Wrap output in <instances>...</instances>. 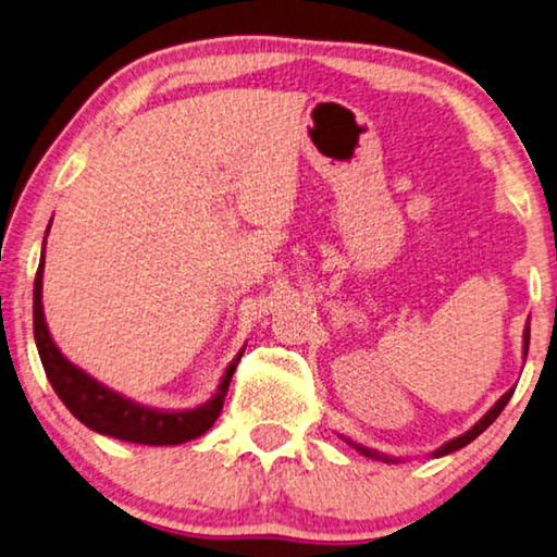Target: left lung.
Masks as SVG:
<instances>
[{
	"label": "left lung",
	"mask_w": 557,
	"mask_h": 557,
	"mask_svg": "<svg viewBox=\"0 0 557 557\" xmlns=\"http://www.w3.org/2000/svg\"><path fill=\"white\" fill-rule=\"evenodd\" d=\"M528 343H531V325H525V331H523V360H525V355H528ZM510 395H513V387H510L506 395H500V399L498 403L488 409V412L479 419L476 424L471 426L469 432H463V434H459V436H454V440H449L446 444H442L440 449H434L432 451V457L434 459H440V457H446V454H451V451H457V449H461V446H467V444H471L473 440H476V436L484 432V430H488L491 424L496 422V417L504 412V407L508 405V399H510ZM345 440V436H343ZM348 442L350 446H355V449H358L360 454H364V457H370V459H377V461H385V463H397L399 459L397 457H387V454H382V451H377V449H370V446H362V444H355V442H350V440H345Z\"/></svg>",
	"instance_id": "1"
}]
</instances>
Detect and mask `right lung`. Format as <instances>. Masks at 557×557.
Instances as JSON below:
<instances>
[{
    "mask_svg": "<svg viewBox=\"0 0 557 557\" xmlns=\"http://www.w3.org/2000/svg\"><path fill=\"white\" fill-rule=\"evenodd\" d=\"M51 224L47 226V236ZM44 249H47V239L41 244V261L34 278V341L36 350H39L44 372H47L51 387L59 395L61 403L69 407V412L76 417L81 424H86L88 430L133 444L172 446L202 436L209 426L216 422L219 412H222L226 389H230L232 375L236 364L242 360L244 348L236 352V358L230 362V368L224 370L222 380H219L216 392L205 405H199L195 409H154L135 403V399L106 387L103 382H98L96 377H90L86 370L73 364L66 355L57 348V343H53L41 304Z\"/></svg>",
    "mask_w": 557,
    "mask_h": 557,
    "instance_id": "add662e5",
    "label": "right lung"
}]
</instances>
